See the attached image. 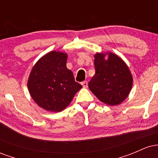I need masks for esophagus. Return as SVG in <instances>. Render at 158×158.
<instances>
[{
	"label": "esophagus",
	"mask_w": 158,
	"mask_h": 158,
	"mask_svg": "<svg viewBox=\"0 0 158 158\" xmlns=\"http://www.w3.org/2000/svg\"><path fill=\"white\" fill-rule=\"evenodd\" d=\"M81 84L83 86V88H87V87H88V81H82V82H81Z\"/></svg>",
	"instance_id": "34e87169"
}]
</instances>
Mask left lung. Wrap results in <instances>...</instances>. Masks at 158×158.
I'll return each mask as SVG.
<instances>
[{
  "label": "left lung",
  "mask_w": 158,
  "mask_h": 158,
  "mask_svg": "<svg viewBox=\"0 0 158 158\" xmlns=\"http://www.w3.org/2000/svg\"><path fill=\"white\" fill-rule=\"evenodd\" d=\"M96 73L88 83L90 91L108 106L122 103L129 94L133 77L125 61L111 52L94 55Z\"/></svg>",
  "instance_id": "8db88e82"
}]
</instances>
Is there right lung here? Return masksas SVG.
<instances>
[{
	"label": "right lung",
	"instance_id": "obj_1",
	"mask_svg": "<svg viewBox=\"0 0 158 158\" xmlns=\"http://www.w3.org/2000/svg\"><path fill=\"white\" fill-rule=\"evenodd\" d=\"M67 59L68 54L54 50L43 56L32 67L27 87L34 102L43 109L61 111L82 88L67 68Z\"/></svg>",
	"mask_w": 158,
	"mask_h": 158
}]
</instances>
